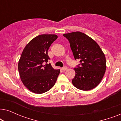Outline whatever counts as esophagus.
Segmentation results:
<instances>
[{"instance_id":"obj_1","label":"esophagus","mask_w":121,"mask_h":121,"mask_svg":"<svg viewBox=\"0 0 121 121\" xmlns=\"http://www.w3.org/2000/svg\"><path fill=\"white\" fill-rule=\"evenodd\" d=\"M67 69H68V68H67V67H66V66H65V67H63L62 68V70L63 71L67 70Z\"/></svg>"}]
</instances>
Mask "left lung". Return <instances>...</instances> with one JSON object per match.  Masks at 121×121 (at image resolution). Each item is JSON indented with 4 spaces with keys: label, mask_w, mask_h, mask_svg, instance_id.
Returning a JSON list of instances; mask_svg holds the SVG:
<instances>
[{
    "label": "left lung",
    "mask_w": 121,
    "mask_h": 121,
    "mask_svg": "<svg viewBox=\"0 0 121 121\" xmlns=\"http://www.w3.org/2000/svg\"><path fill=\"white\" fill-rule=\"evenodd\" d=\"M63 35L68 39L74 58L80 62L74 68L73 85L84 91L95 88L100 84L106 69L104 52L93 39L84 33L77 31Z\"/></svg>",
    "instance_id": "left-lung-1"
}]
</instances>
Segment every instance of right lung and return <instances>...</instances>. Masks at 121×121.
Segmentation results:
<instances>
[{"label": "right lung", "instance_id": "add662e5", "mask_svg": "<svg viewBox=\"0 0 121 121\" xmlns=\"http://www.w3.org/2000/svg\"><path fill=\"white\" fill-rule=\"evenodd\" d=\"M57 38L56 35H40L30 41L22 51L18 63L20 77L34 93L40 94L50 90L60 73V69H54L47 64L48 50Z\"/></svg>", "mask_w": 121, "mask_h": 121}]
</instances>
